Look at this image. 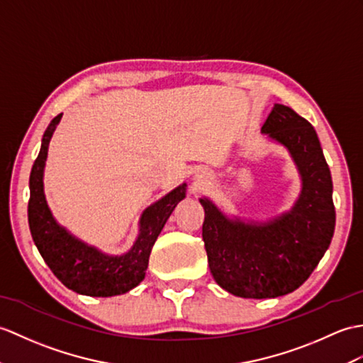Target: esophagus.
<instances>
[{"label": "esophagus", "instance_id": "1", "mask_svg": "<svg viewBox=\"0 0 363 363\" xmlns=\"http://www.w3.org/2000/svg\"><path fill=\"white\" fill-rule=\"evenodd\" d=\"M208 179H210V176H208V173H206V172H201V173L196 174V182H198L199 185L207 184Z\"/></svg>", "mask_w": 363, "mask_h": 363}]
</instances>
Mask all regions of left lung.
Returning <instances> with one entry per match:
<instances>
[{
  "label": "left lung",
  "mask_w": 363,
  "mask_h": 363,
  "mask_svg": "<svg viewBox=\"0 0 363 363\" xmlns=\"http://www.w3.org/2000/svg\"><path fill=\"white\" fill-rule=\"evenodd\" d=\"M261 133L288 148L301 176V193L289 212L244 223L199 199L210 272L223 289L242 298H275L300 288L330 247L335 227L331 172L314 126L275 104Z\"/></svg>",
  "instance_id": "left-lung-1"
}]
</instances>
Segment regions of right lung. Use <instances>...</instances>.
<instances>
[{
  "mask_svg": "<svg viewBox=\"0 0 363 363\" xmlns=\"http://www.w3.org/2000/svg\"><path fill=\"white\" fill-rule=\"evenodd\" d=\"M60 119L62 114H58L46 128L29 178L28 218L33 242L45 263L67 289L89 297L121 296L136 288L145 277L153 244L174 207L185 198L187 184L179 185L143 210L139 221V237L126 254L116 257L102 254L58 225L48 207L43 191V170L49 140Z\"/></svg>",
  "mask_w": 363,
  "mask_h": 363,
  "instance_id": "obj_1",
  "label": "right lung"
}]
</instances>
